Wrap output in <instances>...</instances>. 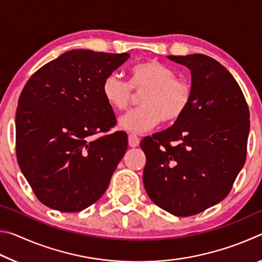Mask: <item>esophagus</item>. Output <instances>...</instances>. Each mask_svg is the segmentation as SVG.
I'll use <instances>...</instances> for the list:
<instances>
[{
  "label": "esophagus",
  "mask_w": 262,
  "mask_h": 262,
  "mask_svg": "<svg viewBox=\"0 0 262 262\" xmlns=\"http://www.w3.org/2000/svg\"><path fill=\"white\" fill-rule=\"evenodd\" d=\"M128 144H129V147H132V148L139 147L140 139H139V137H137L136 134H129V135H128Z\"/></svg>",
  "instance_id": "34e87169"
}]
</instances>
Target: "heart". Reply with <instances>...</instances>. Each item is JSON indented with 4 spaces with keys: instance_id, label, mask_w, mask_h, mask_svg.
<instances>
[{
    "instance_id": "obj_1",
    "label": "heart",
    "mask_w": 262,
    "mask_h": 262,
    "mask_svg": "<svg viewBox=\"0 0 262 262\" xmlns=\"http://www.w3.org/2000/svg\"><path fill=\"white\" fill-rule=\"evenodd\" d=\"M129 82L117 74L104 79L101 94L106 103L114 111L129 107L134 92L141 94V107L133 110L119 120V125L128 132L144 133L159 122L173 123L188 110L193 98V86L186 78L177 77L170 66L156 60L136 63L130 67Z\"/></svg>"
}]
</instances>
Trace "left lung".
Here are the masks:
<instances>
[{
	"label": "left lung",
	"mask_w": 262,
	"mask_h": 262,
	"mask_svg": "<svg viewBox=\"0 0 262 262\" xmlns=\"http://www.w3.org/2000/svg\"><path fill=\"white\" fill-rule=\"evenodd\" d=\"M192 74L193 98L173 126L147 136L143 184L172 215H196L221 202L246 161L250 111L236 79L205 54L168 55Z\"/></svg>",
	"instance_id": "8db88e82"
}]
</instances>
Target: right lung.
I'll return each mask as SVG.
<instances>
[{
    "label": "right lung",
    "mask_w": 262,
    "mask_h": 262,
    "mask_svg": "<svg viewBox=\"0 0 262 262\" xmlns=\"http://www.w3.org/2000/svg\"><path fill=\"white\" fill-rule=\"evenodd\" d=\"M128 59V53L69 51L26 82L16 112V156L42 205L81 211L107 189L128 137L107 134L117 119L101 85Z\"/></svg>",
    "instance_id": "obj_1"
}]
</instances>
